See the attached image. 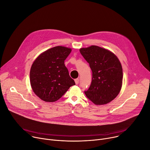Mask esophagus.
<instances>
[{
	"label": "esophagus",
	"instance_id": "1",
	"mask_svg": "<svg viewBox=\"0 0 150 150\" xmlns=\"http://www.w3.org/2000/svg\"><path fill=\"white\" fill-rule=\"evenodd\" d=\"M74 81H75L76 84V85H78V84H79V79H76L74 80Z\"/></svg>",
	"mask_w": 150,
	"mask_h": 150
}]
</instances>
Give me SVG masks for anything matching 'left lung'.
I'll return each mask as SVG.
<instances>
[{
  "mask_svg": "<svg viewBox=\"0 0 150 150\" xmlns=\"http://www.w3.org/2000/svg\"><path fill=\"white\" fill-rule=\"evenodd\" d=\"M80 52L93 72L91 85L85 91L86 96L95 105L107 104L118 95L122 87V68L118 58L97 45L82 48Z\"/></svg>",
  "mask_w": 150,
  "mask_h": 150,
  "instance_id": "left-lung-1",
  "label": "left lung"
}]
</instances>
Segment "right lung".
<instances>
[{
	"label": "right lung",
	"instance_id": "obj_1",
	"mask_svg": "<svg viewBox=\"0 0 150 150\" xmlns=\"http://www.w3.org/2000/svg\"><path fill=\"white\" fill-rule=\"evenodd\" d=\"M71 52L70 48L56 46L41 53L32 64L30 85L33 93L42 100L56 101L76 84L64 64Z\"/></svg>",
	"mask_w": 150,
	"mask_h": 150
}]
</instances>
